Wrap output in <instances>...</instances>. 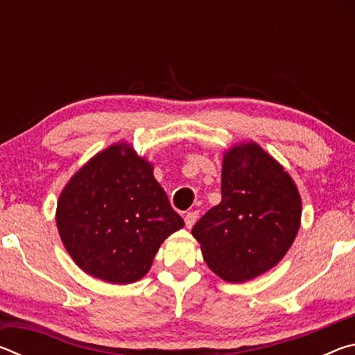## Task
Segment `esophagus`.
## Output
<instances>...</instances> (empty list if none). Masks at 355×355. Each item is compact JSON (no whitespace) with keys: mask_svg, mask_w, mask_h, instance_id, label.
<instances>
[{"mask_svg":"<svg viewBox=\"0 0 355 355\" xmlns=\"http://www.w3.org/2000/svg\"><path fill=\"white\" fill-rule=\"evenodd\" d=\"M197 218H199V213H197V211H189V213H186V214H184V224H186V227H188V228H192V225L196 224Z\"/></svg>","mask_w":355,"mask_h":355,"instance_id":"obj_1","label":"esophagus"}]
</instances>
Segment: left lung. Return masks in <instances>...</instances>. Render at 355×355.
Listing matches in <instances>:
<instances>
[{"label":"left lung","mask_w":355,"mask_h":355,"mask_svg":"<svg viewBox=\"0 0 355 355\" xmlns=\"http://www.w3.org/2000/svg\"><path fill=\"white\" fill-rule=\"evenodd\" d=\"M220 191V203L192 227V236L216 275L243 284L285 257L299 232L302 199L285 167L254 141L225 150Z\"/></svg>","instance_id":"1"}]
</instances>
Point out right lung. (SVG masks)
<instances>
[{"instance_id":"1","label":"right lung","mask_w":355,"mask_h":355,"mask_svg":"<svg viewBox=\"0 0 355 355\" xmlns=\"http://www.w3.org/2000/svg\"><path fill=\"white\" fill-rule=\"evenodd\" d=\"M59 236L84 272L114 285L141 280L159 245L184 222L173 211L153 164L128 142L101 150L59 194Z\"/></svg>"}]
</instances>
